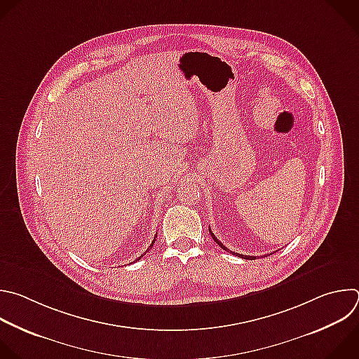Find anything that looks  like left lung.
<instances>
[{"label":"left lung","mask_w":359,"mask_h":359,"mask_svg":"<svg viewBox=\"0 0 359 359\" xmlns=\"http://www.w3.org/2000/svg\"><path fill=\"white\" fill-rule=\"evenodd\" d=\"M210 233H211V236H212V240H214V243H217V244H218V245H219V247H221V248H222V250H224V251H226V252H231V254H232V255H236V257H240V258H244V259H257V257H250V255H243V254H236V252H232V251H229V250H228V248H226V247H224V245H222V244H221V243H219V241H218V240H217V238H215V235H214V233H212V231H211V229H210ZM265 257H266V255H265Z\"/></svg>","instance_id":"left-lung-1"}]
</instances>
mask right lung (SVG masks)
<instances>
[{
	"mask_svg": "<svg viewBox=\"0 0 359 359\" xmlns=\"http://www.w3.org/2000/svg\"><path fill=\"white\" fill-rule=\"evenodd\" d=\"M156 236H158V235H155V238H154V241H152V244H151V247H149V248H148V251H149V250H151V248H152V247H154V244H155V241H156ZM148 251H147V252H148ZM147 252H144V254H142V255H141V257H138V258H137V259H135V261H134V262H137V261H140V259H141V258H142V257H144V255H145V254H147Z\"/></svg>",
	"mask_w": 359,
	"mask_h": 359,
	"instance_id": "add662e5",
	"label": "right lung"
}]
</instances>
